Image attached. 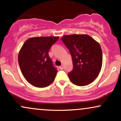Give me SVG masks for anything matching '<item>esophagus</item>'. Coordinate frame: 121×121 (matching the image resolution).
Segmentation results:
<instances>
[{"mask_svg": "<svg viewBox=\"0 0 121 121\" xmlns=\"http://www.w3.org/2000/svg\"><path fill=\"white\" fill-rule=\"evenodd\" d=\"M59 68L61 70H62V69H63V68H64V65H61L60 66Z\"/></svg>", "mask_w": 121, "mask_h": 121, "instance_id": "esophagus-1", "label": "esophagus"}]
</instances>
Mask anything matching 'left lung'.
<instances>
[{
    "instance_id": "8db88e82",
    "label": "left lung",
    "mask_w": 121,
    "mask_h": 121,
    "mask_svg": "<svg viewBox=\"0 0 121 121\" xmlns=\"http://www.w3.org/2000/svg\"><path fill=\"white\" fill-rule=\"evenodd\" d=\"M61 40L72 56L73 68L68 73L72 82L81 86L94 81L102 65V52L99 43L85 34L64 35Z\"/></svg>"
}]
</instances>
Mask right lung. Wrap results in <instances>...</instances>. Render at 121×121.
I'll use <instances>...</instances> for the list:
<instances>
[{"label":"right lung","instance_id":"1","mask_svg":"<svg viewBox=\"0 0 121 121\" xmlns=\"http://www.w3.org/2000/svg\"><path fill=\"white\" fill-rule=\"evenodd\" d=\"M59 36L34 37L23 44L18 55L22 74L33 86H48L55 80L57 70L53 66L48 52Z\"/></svg>","mask_w":121,"mask_h":121}]
</instances>
